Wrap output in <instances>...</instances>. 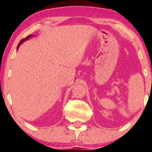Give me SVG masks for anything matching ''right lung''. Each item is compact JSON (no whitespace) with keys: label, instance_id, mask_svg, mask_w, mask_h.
Returning a JSON list of instances; mask_svg holds the SVG:
<instances>
[{"label":"right lung","instance_id":"add662e5","mask_svg":"<svg viewBox=\"0 0 152 152\" xmlns=\"http://www.w3.org/2000/svg\"><path fill=\"white\" fill-rule=\"evenodd\" d=\"M31 37H32V35H29V36H28V37H27L26 39H23V40H21V41H20V43H18V46H17V50L18 49V48H19V46H20V44H21V43H23L25 41L28 40V39H30Z\"/></svg>","mask_w":152,"mask_h":152}]
</instances>
